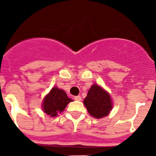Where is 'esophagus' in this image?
Returning a JSON list of instances; mask_svg holds the SVG:
<instances>
[{
    "label": "esophagus",
    "mask_w": 156,
    "mask_h": 156,
    "mask_svg": "<svg viewBox=\"0 0 156 156\" xmlns=\"http://www.w3.org/2000/svg\"><path fill=\"white\" fill-rule=\"evenodd\" d=\"M74 99H75L76 101H81V97L80 96H76L75 98H74Z\"/></svg>",
    "instance_id": "esophagus-1"
}]
</instances>
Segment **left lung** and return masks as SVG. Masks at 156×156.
<instances>
[{
  "label": "left lung",
  "mask_w": 156,
  "mask_h": 156,
  "mask_svg": "<svg viewBox=\"0 0 156 156\" xmlns=\"http://www.w3.org/2000/svg\"><path fill=\"white\" fill-rule=\"evenodd\" d=\"M83 104L90 115L100 119L109 114L112 108V102L109 94L98 84L92 85Z\"/></svg>",
  "instance_id": "obj_1"
}]
</instances>
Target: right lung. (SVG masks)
I'll return each mask as SVG.
<instances>
[{
    "label": "right lung",
    "instance_id": "right-lung-1",
    "mask_svg": "<svg viewBox=\"0 0 156 156\" xmlns=\"http://www.w3.org/2000/svg\"><path fill=\"white\" fill-rule=\"evenodd\" d=\"M70 101L73 100L69 98L64 90L55 87L43 101V110L50 116L55 117L64 111Z\"/></svg>",
    "mask_w": 156,
    "mask_h": 156
}]
</instances>
